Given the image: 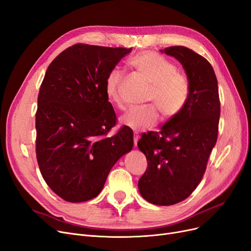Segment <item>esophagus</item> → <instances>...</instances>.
I'll use <instances>...</instances> for the list:
<instances>
[{"label": "esophagus", "instance_id": "obj_1", "mask_svg": "<svg viewBox=\"0 0 251 251\" xmlns=\"http://www.w3.org/2000/svg\"><path fill=\"white\" fill-rule=\"evenodd\" d=\"M138 139H139V135H138L136 132H134V135H133V141H134V146H135V147L137 146V141H138Z\"/></svg>", "mask_w": 251, "mask_h": 251}]
</instances>
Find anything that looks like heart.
<instances>
[{
    "label": "heart",
    "mask_w": 251,
    "mask_h": 251,
    "mask_svg": "<svg viewBox=\"0 0 251 251\" xmlns=\"http://www.w3.org/2000/svg\"><path fill=\"white\" fill-rule=\"evenodd\" d=\"M129 65L151 83L148 101L156 104L163 117L170 119L183 110L189 99L190 85L186 75L177 71L176 63L155 51H144L130 59ZM123 78L121 71L113 69L108 72L104 82L106 97L120 108H123L120 96ZM155 106L149 104L131 108L121 118L122 124L136 131L151 128L159 121Z\"/></svg>",
    "instance_id": "1"
}]
</instances>
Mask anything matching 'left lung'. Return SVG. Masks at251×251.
<instances>
[{
  "instance_id": "obj_1",
  "label": "left lung",
  "mask_w": 251,
  "mask_h": 251,
  "mask_svg": "<svg viewBox=\"0 0 251 251\" xmlns=\"http://www.w3.org/2000/svg\"><path fill=\"white\" fill-rule=\"evenodd\" d=\"M161 51L182 64L190 94L183 110L170 118L161 131H149L138 140L148 161L138 190L148 202L168 206L187 199L202 180L216 144L221 102L216 75L208 60L183 46Z\"/></svg>"
}]
</instances>
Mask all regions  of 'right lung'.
Listing matches in <instances>:
<instances>
[{
    "instance_id": "1",
    "label": "right lung",
    "mask_w": 251,
    "mask_h": 251,
    "mask_svg": "<svg viewBox=\"0 0 251 251\" xmlns=\"http://www.w3.org/2000/svg\"><path fill=\"white\" fill-rule=\"evenodd\" d=\"M131 50L75 44L46 71L38 96L36 154L43 178L65 201L95 198L115 163L132 150L127 126L105 137L117 117L104 91L108 72Z\"/></svg>"
}]
</instances>
